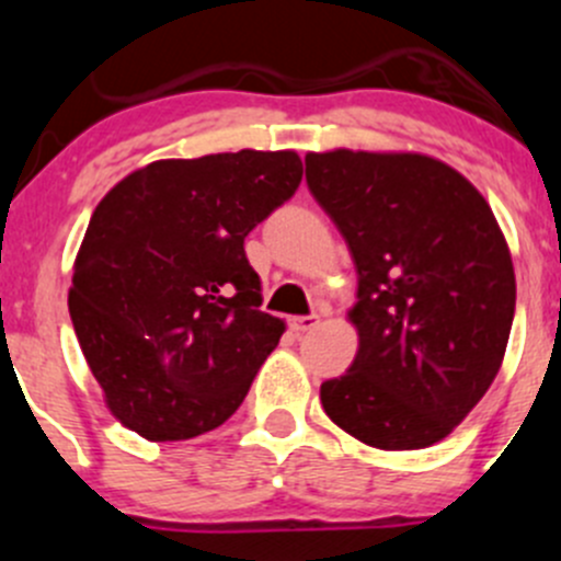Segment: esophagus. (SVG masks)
I'll return each instance as SVG.
<instances>
[{
  "mask_svg": "<svg viewBox=\"0 0 561 561\" xmlns=\"http://www.w3.org/2000/svg\"><path fill=\"white\" fill-rule=\"evenodd\" d=\"M317 322H320V317H317V314H309V317H293V320H290V331H296V333H307V331H312V328L317 325Z\"/></svg>",
  "mask_w": 561,
  "mask_h": 561,
  "instance_id": "obj_1",
  "label": "esophagus"
}]
</instances>
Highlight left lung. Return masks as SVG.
<instances>
[{
  "mask_svg": "<svg viewBox=\"0 0 561 561\" xmlns=\"http://www.w3.org/2000/svg\"><path fill=\"white\" fill-rule=\"evenodd\" d=\"M307 184L353 254L358 353L325 415L380 450L437 445L494 382L516 274L485 197L417 151H309Z\"/></svg>",
  "mask_w": 561,
  "mask_h": 561,
  "instance_id": "left-lung-1",
  "label": "left lung"
}]
</instances>
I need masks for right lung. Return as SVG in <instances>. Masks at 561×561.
Here are the masks:
<instances>
[{"mask_svg": "<svg viewBox=\"0 0 561 561\" xmlns=\"http://www.w3.org/2000/svg\"><path fill=\"white\" fill-rule=\"evenodd\" d=\"M296 151L157 160L98 203L72 263V325L122 426L179 443L222 426L279 344L244 239L293 197Z\"/></svg>", "mask_w": 561, "mask_h": 561, "instance_id": "1", "label": "right lung"}]
</instances>
